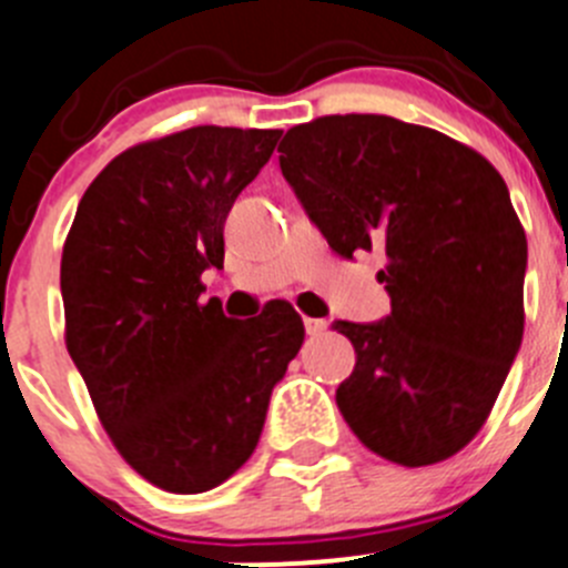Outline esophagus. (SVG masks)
<instances>
[{"mask_svg": "<svg viewBox=\"0 0 568 568\" xmlns=\"http://www.w3.org/2000/svg\"><path fill=\"white\" fill-rule=\"evenodd\" d=\"M326 326H329V324H326L324 318H304V329H306V335H310V337L324 335Z\"/></svg>", "mask_w": 568, "mask_h": 568, "instance_id": "1", "label": "esophagus"}]
</instances>
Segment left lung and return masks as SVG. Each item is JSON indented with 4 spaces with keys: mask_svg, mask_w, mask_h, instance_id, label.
I'll return each instance as SVG.
<instances>
[{
    "mask_svg": "<svg viewBox=\"0 0 568 568\" xmlns=\"http://www.w3.org/2000/svg\"><path fill=\"white\" fill-rule=\"evenodd\" d=\"M310 220L337 256L383 250L379 324L335 321L355 346L337 408L383 459L425 467L487 423L524 335L527 233L476 149L388 114H326L278 145Z\"/></svg>",
    "mask_w": 568,
    "mask_h": 568,
    "instance_id": "obj_1",
    "label": "left lung"
}]
</instances>
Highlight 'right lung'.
<instances>
[{"mask_svg": "<svg viewBox=\"0 0 568 568\" xmlns=\"http://www.w3.org/2000/svg\"><path fill=\"white\" fill-rule=\"evenodd\" d=\"M281 129L194 126L132 145L92 180L61 253L64 341L118 454L169 493H205L256 450L304 343L290 304L253 321L202 304L225 220Z\"/></svg>", "mask_w": 568, "mask_h": 568, "instance_id": "right-lung-1", "label": "right lung"}]
</instances>
